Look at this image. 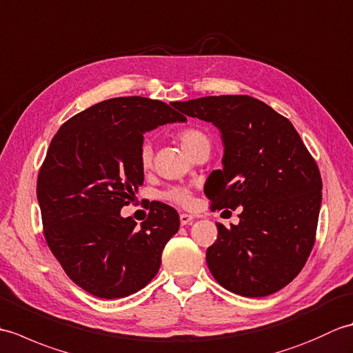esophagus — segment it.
Here are the masks:
<instances>
[{"mask_svg": "<svg viewBox=\"0 0 353 353\" xmlns=\"http://www.w3.org/2000/svg\"><path fill=\"white\" fill-rule=\"evenodd\" d=\"M194 220V216L190 214H181V224L182 226H186V224H191Z\"/></svg>", "mask_w": 353, "mask_h": 353, "instance_id": "esophagus-1", "label": "esophagus"}]
</instances>
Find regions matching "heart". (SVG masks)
<instances>
[{"label":"heart","instance_id":"b5f03b06","mask_svg":"<svg viewBox=\"0 0 353 353\" xmlns=\"http://www.w3.org/2000/svg\"><path fill=\"white\" fill-rule=\"evenodd\" d=\"M177 138H179V141H181L182 147L190 154H192L201 145H209L208 137L199 129H185L179 133ZM152 156H153L152 145H150L148 142L142 144V147L139 150V161H141L142 167L144 168L150 167V163H152ZM163 199H167L176 205L186 206V205H190V201H191V191L188 188H185V186H174V188H170L167 192L163 194Z\"/></svg>","mask_w":353,"mask_h":353}]
</instances>
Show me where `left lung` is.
Segmentation results:
<instances>
[{"instance_id":"obj_1","label":"left lung","mask_w":353,"mask_h":353,"mask_svg":"<svg viewBox=\"0 0 353 353\" xmlns=\"http://www.w3.org/2000/svg\"><path fill=\"white\" fill-rule=\"evenodd\" d=\"M221 133L223 170L208 177L212 209H241L239 223L206 250L221 287L244 297L279 291L301 273L316 241L321 177L287 118L249 95L201 97L171 103Z\"/></svg>"}]
</instances>
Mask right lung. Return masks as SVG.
Wrapping results in <instances>:
<instances>
[{
	"label": "right lung",
	"mask_w": 353,
	"mask_h": 353,
	"mask_svg": "<svg viewBox=\"0 0 353 353\" xmlns=\"http://www.w3.org/2000/svg\"><path fill=\"white\" fill-rule=\"evenodd\" d=\"M177 121L186 118L167 103L119 97L74 115L51 139L36 188L43 235L70 279L95 297L144 288L181 226L176 209L161 201L141 228L119 214L144 183V133Z\"/></svg>",
	"instance_id": "obj_1"
}]
</instances>
